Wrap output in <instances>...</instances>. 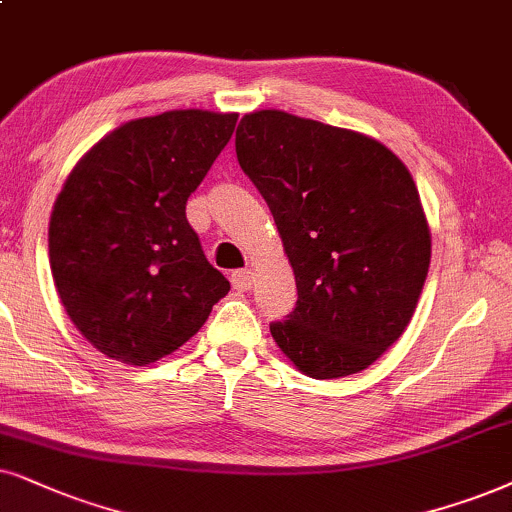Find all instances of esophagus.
<instances>
[{
    "instance_id": "esophagus-1",
    "label": "esophagus",
    "mask_w": 512,
    "mask_h": 512,
    "mask_svg": "<svg viewBox=\"0 0 512 512\" xmlns=\"http://www.w3.org/2000/svg\"><path fill=\"white\" fill-rule=\"evenodd\" d=\"M231 283H234V288L241 290V293H248L252 283H255V274H252L250 269H238L231 274Z\"/></svg>"
}]
</instances>
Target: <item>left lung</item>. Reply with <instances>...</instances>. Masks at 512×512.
Masks as SVG:
<instances>
[{
	"instance_id": "left-lung-1",
	"label": "left lung",
	"mask_w": 512,
	"mask_h": 512,
	"mask_svg": "<svg viewBox=\"0 0 512 512\" xmlns=\"http://www.w3.org/2000/svg\"><path fill=\"white\" fill-rule=\"evenodd\" d=\"M236 155L295 274L297 307L271 338L309 378L364 371L406 331L430 269L409 167L368 134L276 108L243 115Z\"/></svg>"
}]
</instances>
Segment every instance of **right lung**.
I'll return each mask as SVG.
<instances>
[{
	"instance_id": "1",
	"label": "right lung",
	"mask_w": 512,
	"mask_h": 512,
	"mask_svg": "<svg viewBox=\"0 0 512 512\" xmlns=\"http://www.w3.org/2000/svg\"><path fill=\"white\" fill-rule=\"evenodd\" d=\"M238 113L129 120L77 160L49 219L63 309L108 359L146 366L208 321L229 281L205 260L186 200L229 144Z\"/></svg>"
}]
</instances>
